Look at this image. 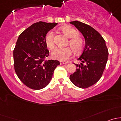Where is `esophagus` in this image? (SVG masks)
Instances as JSON below:
<instances>
[{"label": "esophagus", "instance_id": "obj_1", "mask_svg": "<svg viewBox=\"0 0 121 121\" xmlns=\"http://www.w3.org/2000/svg\"><path fill=\"white\" fill-rule=\"evenodd\" d=\"M68 63H68V62H64V61H60V64H61V65H62V64H68Z\"/></svg>", "mask_w": 121, "mask_h": 121}]
</instances>
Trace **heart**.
Instances as JSON below:
<instances>
[{"label": "heart", "instance_id": "obj_1", "mask_svg": "<svg viewBox=\"0 0 121 121\" xmlns=\"http://www.w3.org/2000/svg\"><path fill=\"white\" fill-rule=\"evenodd\" d=\"M61 31L68 38H71L69 44L74 48L76 53H79L82 50L84 47V40L78 36V32L69 26H64L61 28ZM45 43L50 49H53L55 46L54 41V33L49 31L45 36ZM71 47L65 48H57L52 52V58L60 61H65L68 59L74 53Z\"/></svg>", "mask_w": 121, "mask_h": 121}]
</instances>
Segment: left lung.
Segmentation results:
<instances>
[{"instance_id": "8db88e82", "label": "left lung", "mask_w": 121, "mask_h": 121, "mask_svg": "<svg viewBox=\"0 0 121 121\" xmlns=\"http://www.w3.org/2000/svg\"><path fill=\"white\" fill-rule=\"evenodd\" d=\"M81 32L85 40V46L75 64L77 69L69 76V80L81 88H86L98 81L102 75L108 57V50L105 41L94 28L88 24L75 21L71 22Z\"/></svg>"}]
</instances>
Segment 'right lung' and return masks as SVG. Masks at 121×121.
<instances>
[{
  "mask_svg": "<svg viewBox=\"0 0 121 121\" xmlns=\"http://www.w3.org/2000/svg\"><path fill=\"white\" fill-rule=\"evenodd\" d=\"M57 24L43 22L34 23L24 30L17 40L13 51L15 72L20 81L33 90L46 87L60 64L57 60L44 61L49 55L45 36Z\"/></svg>",
  "mask_w": 121,
  "mask_h": 121,
  "instance_id": "right-lung-1",
  "label": "right lung"
}]
</instances>
